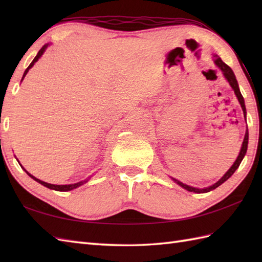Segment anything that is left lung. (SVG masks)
Listing matches in <instances>:
<instances>
[{
	"mask_svg": "<svg viewBox=\"0 0 262 262\" xmlns=\"http://www.w3.org/2000/svg\"><path fill=\"white\" fill-rule=\"evenodd\" d=\"M214 58H215V59H214V60H215V64H216L217 66H219V68L222 70V72H223V74H224V76L226 77V80L229 81L230 85L232 86L233 90H234L235 96H236V98H237V100H238V102H240L241 107H242L244 117H246L247 111H246V105H244V99H243L242 94H241V92H240V89H238V84H237V81H236V79H235L234 73H233V71L231 70L230 66L226 65V64L223 62V60H222L219 56H217V55H215ZM248 140H249V133H248V128H247L246 136H244V141H243V143H242L241 151H240V154H238V157H237L236 161L234 162V164H233V165L231 166V169H230L229 171H227L226 173H225L223 177H222V179H220L219 181H217V182L215 183V185L210 186V187H208V188H205V189H198V188H193V187H190V186H187V185H185V183H182V182L178 181V180H176V179H173V180L178 183V185L181 186L182 188L187 189L188 191H191V192L204 193V192H208V191H210V190H214V189H216L217 187L221 186L222 183L225 182L227 179H229V178H230L233 173H234L235 170L238 168V165H240L241 161H242L243 158H244V155H246V153H247V149H248Z\"/></svg>",
	"mask_w": 262,
	"mask_h": 262,
	"instance_id": "8db88e82",
	"label": "left lung"
}]
</instances>
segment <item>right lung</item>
Instances as JSON below:
<instances>
[{
    "instance_id": "obj_1",
    "label": "right lung",
    "mask_w": 262,
    "mask_h": 262,
    "mask_svg": "<svg viewBox=\"0 0 262 262\" xmlns=\"http://www.w3.org/2000/svg\"><path fill=\"white\" fill-rule=\"evenodd\" d=\"M47 46H48V43H46V45H43L42 47H41V49L40 51L38 52V54H37V56L33 58V60L31 62V64L28 66V69L25 71V73H24V76H22V80H24V77L27 75V73H28V71H29L32 66H33V64H35L37 60L40 58V56L41 55L43 54V52H45V49L47 48ZM21 80V81H22ZM25 170V169H24ZM26 171V170H25ZM27 172V171H26ZM27 174L28 176H30L33 180H36L37 182H39V183H41L42 186H45V187H47V188H49V189H54V190H57V191H70V190H72V189H75V188H77V187H80L81 185H83V183H85L88 180H84V181H80V182H77V183H73V185H63V186H60V185H52V183H47V182H45V181H41V180H39V179H37V178H35L33 176H31L29 172H27Z\"/></svg>"
}]
</instances>
